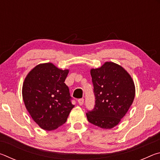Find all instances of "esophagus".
<instances>
[{"label":"esophagus","instance_id":"1","mask_svg":"<svg viewBox=\"0 0 160 160\" xmlns=\"http://www.w3.org/2000/svg\"><path fill=\"white\" fill-rule=\"evenodd\" d=\"M78 104H79L80 105V106H81V105H82L83 103H84V99H78Z\"/></svg>","mask_w":160,"mask_h":160}]
</instances>
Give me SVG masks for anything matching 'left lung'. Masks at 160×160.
<instances>
[{"label":"left lung","instance_id":"8db88e82","mask_svg":"<svg viewBox=\"0 0 160 160\" xmlns=\"http://www.w3.org/2000/svg\"><path fill=\"white\" fill-rule=\"evenodd\" d=\"M95 106L86 113L90 123L103 129H111L120 123L133 102L135 87L127 70L117 63L107 61L91 68Z\"/></svg>","mask_w":160,"mask_h":160}]
</instances>
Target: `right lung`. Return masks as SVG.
<instances>
[{
	"instance_id": "add662e5",
	"label": "right lung",
	"mask_w": 160,
	"mask_h": 160,
	"mask_svg": "<svg viewBox=\"0 0 160 160\" xmlns=\"http://www.w3.org/2000/svg\"><path fill=\"white\" fill-rule=\"evenodd\" d=\"M69 69L52 63H40L28 72L23 82L22 99L32 118L40 128L53 131L66 123L75 106L64 83Z\"/></svg>"
}]
</instances>
